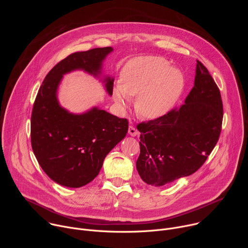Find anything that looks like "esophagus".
<instances>
[{"label":"esophagus","instance_id":"esophagus-1","mask_svg":"<svg viewBox=\"0 0 248 248\" xmlns=\"http://www.w3.org/2000/svg\"><path fill=\"white\" fill-rule=\"evenodd\" d=\"M128 133L131 136H136L138 134V131H137V129L133 125H129L128 126Z\"/></svg>","mask_w":248,"mask_h":248}]
</instances>
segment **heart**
I'll return each instance as SVG.
<instances>
[{
  "label": "heart",
  "instance_id": "b5f03b06",
  "mask_svg": "<svg viewBox=\"0 0 248 248\" xmlns=\"http://www.w3.org/2000/svg\"><path fill=\"white\" fill-rule=\"evenodd\" d=\"M122 79L123 83L114 87V100L124 107L130 96H138L136 111L150 120L166 115L178 102L186 85L181 70L158 56L135 59L124 68Z\"/></svg>",
  "mask_w": 248,
  "mask_h": 248
}]
</instances>
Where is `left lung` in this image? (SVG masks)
<instances>
[{"label": "left lung", "instance_id": "1", "mask_svg": "<svg viewBox=\"0 0 248 248\" xmlns=\"http://www.w3.org/2000/svg\"><path fill=\"white\" fill-rule=\"evenodd\" d=\"M223 122L220 90L197 61L194 86L180 108L137 125L136 169L144 183L162 186L195 172L217 144Z\"/></svg>", "mask_w": 248, "mask_h": 248}]
</instances>
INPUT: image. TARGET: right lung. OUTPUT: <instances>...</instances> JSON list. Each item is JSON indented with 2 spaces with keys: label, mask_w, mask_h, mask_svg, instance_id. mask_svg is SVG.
Returning a JSON list of instances; mask_svg holds the SVG:
<instances>
[{
  "label": "right lung",
  "mask_w": 248,
  "mask_h": 248,
  "mask_svg": "<svg viewBox=\"0 0 248 248\" xmlns=\"http://www.w3.org/2000/svg\"><path fill=\"white\" fill-rule=\"evenodd\" d=\"M112 47L95 48L67 56L46 76L31 115V145L49 178L66 187H81L98 175L104 159L127 132L128 122L97 107L83 114L62 108L57 97L65 74L84 70L98 78ZM105 88L113 94L114 78L106 77Z\"/></svg>",
  "instance_id": "obj_1"
}]
</instances>
